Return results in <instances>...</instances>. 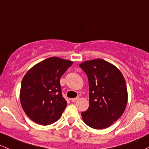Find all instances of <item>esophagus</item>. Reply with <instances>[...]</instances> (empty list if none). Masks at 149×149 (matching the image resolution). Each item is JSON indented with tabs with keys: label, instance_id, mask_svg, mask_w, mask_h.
I'll return each instance as SVG.
<instances>
[{
	"label": "esophagus",
	"instance_id": "obj_1",
	"mask_svg": "<svg viewBox=\"0 0 149 149\" xmlns=\"http://www.w3.org/2000/svg\"><path fill=\"white\" fill-rule=\"evenodd\" d=\"M79 96H77V97H76V98H72V99H71V101H72V102H75V101H77V100H79Z\"/></svg>",
	"mask_w": 149,
	"mask_h": 149
}]
</instances>
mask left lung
<instances>
[{
  "instance_id": "left-lung-1",
  "label": "left lung",
  "mask_w": 149,
  "mask_h": 149,
  "mask_svg": "<svg viewBox=\"0 0 149 149\" xmlns=\"http://www.w3.org/2000/svg\"><path fill=\"white\" fill-rule=\"evenodd\" d=\"M87 75L89 107L81 112L85 124L101 130L108 127L124 113L127 103L126 82L121 72L102 59L83 62L79 65Z\"/></svg>"
}]
</instances>
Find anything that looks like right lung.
<instances>
[{"label": "right lung", "instance_id": "1", "mask_svg": "<svg viewBox=\"0 0 149 149\" xmlns=\"http://www.w3.org/2000/svg\"><path fill=\"white\" fill-rule=\"evenodd\" d=\"M73 62L51 57L33 66L23 77L20 102L26 115L34 123L48 125L61 118L67 101L60 79Z\"/></svg>", "mask_w": 149, "mask_h": 149}]
</instances>
